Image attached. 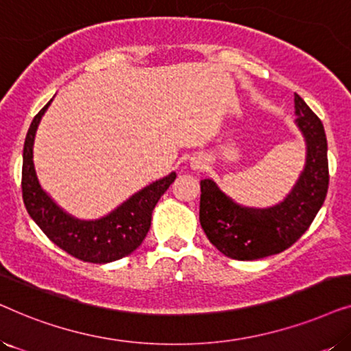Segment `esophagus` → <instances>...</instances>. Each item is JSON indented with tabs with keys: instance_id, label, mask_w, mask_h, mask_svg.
<instances>
[{
	"instance_id": "obj_1",
	"label": "esophagus",
	"mask_w": 351,
	"mask_h": 351,
	"mask_svg": "<svg viewBox=\"0 0 351 351\" xmlns=\"http://www.w3.org/2000/svg\"><path fill=\"white\" fill-rule=\"evenodd\" d=\"M193 169H201L199 162H193Z\"/></svg>"
}]
</instances>
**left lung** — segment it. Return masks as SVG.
Masks as SVG:
<instances>
[{
    "label": "left lung",
    "mask_w": 351,
    "mask_h": 351,
    "mask_svg": "<svg viewBox=\"0 0 351 351\" xmlns=\"http://www.w3.org/2000/svg\"><path fill=\"white\" fill-rule=\"evenodd\" d=\"M294 104L306 158L304 171L281 203L265 209L246 208L234 203L214 180H201V227L209 241L230 258L257 261L291 247L308 230L324 203L329 166L323 123L299 94Z\"/></svg>",
    "instance_id": "obj_1"
}]
</instances>
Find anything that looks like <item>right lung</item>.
Returning <instances> with one entry per match:
<instances>
[{
  "label": "right lung",
  "mask_w": 351,
  "mask_h": 351,
  "mask_svg": "<svg viewBox=\"0 0 351 351\" xmlns=\"http://www.w3.org/2000/svg\"><path fill=\"white\" fill-rule=\"evenodd\" d=\"M49 100L33 118L23 143L22 196L30 217L43 233L70 256L83 262L108 263L136 251L152 225V213L158 199L176 180V172L147 185L119 204L105 217L80 220L66 214L41 189L33 165V143L38 124L49 107Z\"/></svg>",
  "instance_id": "1"
}]
</instances>
